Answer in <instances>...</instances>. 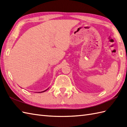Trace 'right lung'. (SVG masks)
Returning a JSON list of instances; mask_svg holds the SVG:
<instances>
[{
	"label": "right lung",
	"instance_id": "obj_1",
	"mask_svg": "<svg viewBox=\"0 0 127 127\" xmlns=\"http://www.w3.org/2000/svg\"><path fill=\"white\" fill-rule=\"evenodd\" d=\"M45 91H46V90H45ZM44 91H43V92H44Z\"/></svg>",
	"mask_w": 127,
	"mask_h": 127
}]
</instances>
